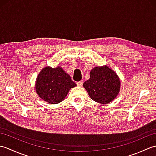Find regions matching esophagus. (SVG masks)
I'll list each match as a JSON object with an SVG mask.
<instances>
[{"label":"esophagus","instance_id":"34e87169","mask_svg":"<svg viewBox=\"0 0 156 156\" xmlns=\"http://www.w3.org/2000/svg\"><path fill=\"white\" fill-rule=\"evenodd\" d=\"M77 85L78 86V87H82V84H83V81H79V82H77Z\"/></svg>","mask_w":156,"mask_h":156}]
</instances>
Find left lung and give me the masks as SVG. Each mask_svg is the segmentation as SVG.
<instances>
[{"label": "left lung", "mask_w": 156, "mask_h": 156, "mask_svg": "<svg viewBox=\"0 0 156 156\" xmlns=\"http://www.w3.org/2000/svg\"><path fill=\"white\" fill-rule=\"evenodd\" d=\"M83 86L92 100L108 104L119 92L120 80L116 73L105 66L92 69L90 79L84 82Z\"/></svg>", "instance_id": "left-lung-1"}]
</instances>
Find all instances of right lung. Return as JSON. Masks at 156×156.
Returning <instances> with one entry per match:
<instances>
[{
  "label": "right lung",
  "instance_id": "1",
  "mask_svg": "<svg viewBox=\"0 0 156 156\" xmlns=\"http://www.w3.org/2000/svg\"><path fill=\"white\" fill-rule=\"evenodd\" d=\"M76 84L60 67H46L39 73L35 84L37 94L43 100L57 104L64 100L69 89Z\"/></svg>",
  "mask_w": 156,
  "mask_h": 156
}]
</instances>
